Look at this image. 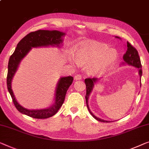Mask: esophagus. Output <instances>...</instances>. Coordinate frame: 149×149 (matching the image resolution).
<instances>
[{
    "mask_svg": "<svg viewBox=\"0 0 149 149\" xmlns=\"http://www.w3.org/2000/svg\"><path fill=\"white\" fill-rule=\"evenodd\" d=\"M74 80H76V81H77V80H81L82 79V76L81 74H77L74 76Z\"/></svg>",
    "mask_w": 149,
    "mask_h": 149,
    "instance_id": "1",
    "label": "esophagus"
}]
</instances>
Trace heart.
Segmentation results:
<instances>
[{
	"label": "heart",
	"mask_w": 149,
	"mask_h": 149,
	"mask_svg": "<svg viewBox=\"0 0 149 149\" xmlns=\"http://www.w3.org/2000/svg\"><path fill=\"white\" fill-rule=\"evenodd\" d=\"M75 60L72 63L87 66V72L99 75L104 72L115 63L118 58L117 51L100 43H84L75 49Z\"/></svg>",
	"instance_id": "1"
}]
</instances>
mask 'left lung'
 Returning a JSON list of instances; mask_svg holds the SVG:
<instances>
[{
    "mask_svg": "<svg viewBox=\"0 0 149 149\" xmlns=\"http://www.w3.org/2000/svg\"><path fill=\"white\" fill-rule=\"evenodd\" d=\"M117 38H119L118 37H116ZM123 59H124L125 63L129 64L132 66H134L136 68H139V73L140 75V77H142V74H143V70H142V65L141 62V59H140L139 53L134 47L132 46L130 43L127 42V49L126 53L124 54L123 56ZM98 81V79L97 78H87L85 80V83L86 85V95H85V100H86V103H87V107L90 113L91 114V116L93 117L95 119L100 122H109V121H106V120H101L100 118L96 117L95 116H94L93 114L89 108V105H88V99H89V95L91 92L92 91L93 88L94 87V84Z\"/></svg>",
    "mask_w": 149,
    "mask_h": 149,
    "instance_id": "1",
    "label": "left lung"
}]
</instances>
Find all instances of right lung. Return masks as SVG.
<instances>
[{
  "label": "right lung",
  "instance_id": "right-lung-1",
  "mask_svg": "<svg viewBox=\"0 0 149 149\" xmlns=\"http://www.w3.org/2000/svg\"><path fill=\"white\" fill-rule=\"evenodd\" d=\"M64 35L65 33L63 32L56 30H38L31 32L18 43L15 50L10 56L8 64L6 84L15 106L21 113L36 119H46L55 115L63 104L67 90L73 81L72 77H65L60 79L56 90L55 102L51 107L46 109L36 110L25 109L19 104L11 89V81L21 60L27 54L32 48L48 46L60 47L63 42L62 37Z\"/></svg>",
  "mask_w": 149,
  "mask_h": 149
}]
</instances>
